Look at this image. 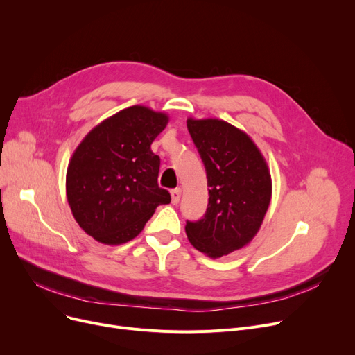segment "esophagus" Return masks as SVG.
Returning <instances> with one entry per match:
<instances>
[{"instance_id": "1", "label": "esophagus", "mask_w": 355, "mask_h": 355, "mask_svg": "<svg viewBox=\"0 0 355 355\" xmlns=\"http://www.w3.org/2000/svg\"><path fill=\"white\" fill-rule=\"evenodd\" d=\"M180 198H181V189L171 190V201H173V204H178Z\"/></svg>"}]
</instances>
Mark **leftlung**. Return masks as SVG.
I'll use <instances>...</instances> for the list:
<instances>
[{"label": "left lung", "mask_w": 355, "mask_h": 355, "mask_svg": "<svg viewBox=\"0 0 355 355\" xmlns=\"http://www.w3.org/2000/svg\"><path fill=\"white\" fill-rule=\"evenodd\" d=\"M206 168L209 206L187 221L185 233L200 252L216 259L246 246L256 236L272 196L269 168L243 130L218 119L187 121Z\"/></svg>", "instance_id": "left-lung-1"}]
</instances>
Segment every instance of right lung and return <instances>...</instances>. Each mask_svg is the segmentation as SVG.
<instances>
[{"mask_svg": "<svg viewBox=\"0 0 355 355\" xmlns=\"http://www.w3.org/2000/svg\"><path fill=\"white\" fill-rule=\"evenodd\" d=\"M168 116L126 107L93 128L74 151L66 175L67 201L78 225L105 245L137 237L171 196L158 185L159 157L151 144Z\"/></svg>", "mask_w": 355, "mask_h": 355, "instance_id": "add662e5", "label": "right lung"}]
</instances>
